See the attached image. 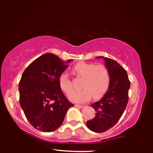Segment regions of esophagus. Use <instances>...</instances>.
I'll list each match as a JSON object with an SVG mask.
<instances>
[{
	"label": "esophagus",
	"instance_id": "34e87169",
	"mask_svg": "<svg viewBox=\"0 0 153 153\" xmlns=\"http://www.w3.org/2000/svg\"><path fill=\"white\" fill-rule=\"evenodd\" d=\"M75 107H77V108H84L85 106H84V105H75Z\"/></svg>",
	"mask_w": 153,
	"mask_h": 153
}]
</instances>
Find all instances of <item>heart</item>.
<instances>
[{
    "mask_svg": "<svg viewBox=\"0 0 153 153\" xmlns=\"http://www.w3.org/2000/svg\"><path fill=\"white\" fill-rule=\"evenodd\" d=\"M74 70L84 80L82 90L72 92L71 82L68 75L62 74L59 79V86L66 94H69V99L75 103L86 102L91 98H98L107 92L110 83V75L104 65H95L92 63L79 62L74 67Z\"/></svg>",
    "mask_w": 153,
    "mask_h": 153,
    "instance_id": "b5f03b06",
    "label": "heart"
}]
</instances>
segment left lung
Listing matches in <instances>:
<instances>
[{
  "label": "left lung",
  "instance_id": "obj_1",
  "mask_svg": "<svg viewBox=\"0 0 153 153\" xmlns=\"http://www.w3.org/2000/svg\"><path fill=\"white\" fill-rule=\"evenodd\" d=\"M97 58L104 59L109 72L110 83L104 97L91 105L96 115L87 121L86 126L91 131L100 133L112 128L123 115L128 102L130 82L126 71L117 61L104 56Z\"/></svg>",
  "mask_w": 153,
  "mask_h": 153
}]
</instances>
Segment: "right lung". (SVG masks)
I'll return each mask as SVG.
<instances>
[{
    "instance_id": "add662e5",
    "label": "right lung",
    "mask_w": 153,
    "mask_h": 153,
    "mask_svg": "<svg viewBox=\"0 0 153 153\" xmlns=\"http://www.w3.org/2000/svg\"><path fill=\"white\" fill-rule=\"evenodd\" d=\"M72 60L62 61L52 53L33 61L22 76L19 84V103L27 120L43 132L56 130L67 110L74 105L67 99L59 79Z\"/></svg>"
}]
</instances>
